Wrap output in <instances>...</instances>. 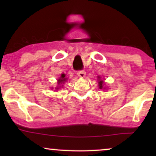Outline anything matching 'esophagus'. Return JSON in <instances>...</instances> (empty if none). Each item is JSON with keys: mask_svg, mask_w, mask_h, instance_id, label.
<instances>
[{"mask_svg": "<svg viewBox=\"0 0 156 156\" xmlns=\"http://www.w3.org/2000/svg\"><path fill=\"white\" fill-rule=\"evenodd\" d=\"M77 75H78L80 78H84L86 76V72L84 70H79L77 73Z\"/></svg>", "mask_w": 156, "mask_h": 156, "instance_id": "34e87169", "label": "esophagus"}]
</instances>
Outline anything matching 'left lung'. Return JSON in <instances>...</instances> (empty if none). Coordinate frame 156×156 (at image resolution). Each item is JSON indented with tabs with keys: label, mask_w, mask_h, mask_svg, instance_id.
<instances>
[{
	"label": "left lung",
	"mask_w": 156,
	"mask_h": 156,
	"mask_svg": "<svg viewBox=\"0 0 156 156\" xmlns=\"http://www.w3.org/2000/svg\"><path fill=\"white\" fill-rule=\"evenodd\" d=\"M99 78V79H101V78H100V77H99V78ZM103 80H101V81H100L99 82V86H100V88H101V89H102V88H103Z\"/></svg>",
	"instance_id": "left-lung-1"
}]
</instances>
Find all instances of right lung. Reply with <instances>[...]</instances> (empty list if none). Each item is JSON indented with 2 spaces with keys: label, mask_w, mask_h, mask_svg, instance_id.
I'll list each match as a JSON object with an SVG mask.
<instances>
[{
  "label": "right lung",
  "mask_w": 156,
  "mask_h": 156,
  "mask_svg": "<svg viewBox=\"0 0 156 156\" xmlns=\"http://www.w3.org/2000/svg\"><path fill=\"white\" fill-rule=\"evenodd\" d=\"M58 83H64V82L66 81V78H65V75L64 74H62V76H61V78L59 79L58 80Z\"/></svg>",
  "instance_id": "1"
}]
</instances>
